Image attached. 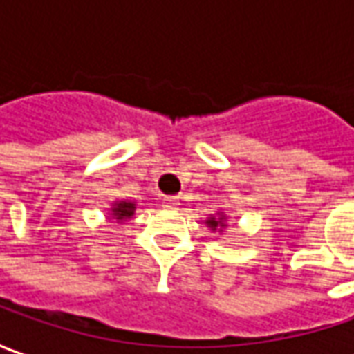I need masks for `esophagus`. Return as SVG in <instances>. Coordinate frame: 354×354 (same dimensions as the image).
Here are the masks:
<instances>
[{"instance_id":"obj_1","label":"esophagus","mask_w":354,"mask_h":354,"mask_svg":"<svg viewBox=\"0 0 354 354\" xmlns=\"http://www.w3.org/2000/svg\"><path fill=\"white\" fill-rule=\"evenodd\" d=\"M165 205H166V207H170V209H176V207H178V198H176V196L165 198Z\"/></svg>"}]
</instances>
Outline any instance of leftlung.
Segmentation results:
<instances>
[{
    "label": "left lung",
    "mask_w": 354,
    "mask_h": 354,
    "mask_svg": "<svg viewBox=\"0 0 354 354\" xmlns=\"http://www.w3.org/2000/svg\"><path fill=\"white\" fill-rule=\"evenodd\" d=\"M227 221H229V217L219 209L217 214L209 215L203 223L207 225V229H209L212 233H219V235H221V233L227 229Z\"/></svg>",
    "instance_id": "8db88e82"
}]
</instances>
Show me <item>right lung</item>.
<instances>
[{
    "mask_svg": "<svg viewBox=\"0 0 354 354\" xmlns=\"http://www.w3.org/2000/svg\"><path fill=\"white\" fill-rule=\"evenodd\" d=\"M135 209H137L135 201L115 200L109 207V215H111V219H115L117 223H123V221H129L135 215Z\"/></svg>",
    "mask_w": 354,
    "mask_h": 354,
    "instance_id": "1",
    "label": "right lung"
}]
</instances>
